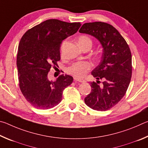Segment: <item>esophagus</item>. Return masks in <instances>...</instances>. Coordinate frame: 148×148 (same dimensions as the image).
<instances>
[{
	"label": "esophagus",
	"instance_id": "1",
	"mask_svg": "<svg viewBox=\"0 0 148 148\" xmlns=\"http://www.w3.org/2000/svg\"><path fill=\"white\" fill-rule=\"evenodd\" d=\"M74 79L75 81H77V82H81V83H84V82H86L84 79H79V78H77V77H74Z\"/></svg>",
	"mask_w": 148,
	"mask_h": 148
}]
</instances>
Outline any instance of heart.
Listing matches in <instances>:
<instances>
[{
	"mask_svg": "<svg viewBox=\"0 0 148 148\" xmlns=\"http://www.w3.org/2000/svg\"><path fill=\"white\" fill-rule=\"evenodd\" d=\"M78 44H87L92 46V41L88 36H82L78 39ZM91 69V64L88 61H78L72 64L67 69L68 73L77 77H82Z\"/></svg>",
	"mask_w": 148,
	"mask_h": 148,
	"instance_id": "heart-1",
	"label": "heart"
}]
</instances>
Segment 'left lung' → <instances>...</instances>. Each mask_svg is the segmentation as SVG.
Wrapping results in <instances>:
<instances>
[{
	"instance_id": "1",
	"label": "left lung",
	"mask_w": 148,
	"mask_h": 148,
	"mask_svg": "<svg viewBox=\"0 0 148 148\" xmlns=\"http://www.w3.org/2000/svg\"><path fill=\"white\" fill-rule=\"evenodd\" d=\"M79 32L95 37L103 48L101 62L91 72L97 82L91 83V91L84 101L92 109L106 111L118 103L128 89L132 76L131 50L118 31L108 23H86ZM99 79L103 80L102 86Z\"/></svg>"
}]
</instances>
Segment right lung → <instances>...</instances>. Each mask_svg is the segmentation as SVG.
<instances>
[{
	"mask_svg": "<svg viewBox=\"0 0 148 148\" xmlns=\"http://www.w3.org/2000/svg\"><path fill=\"white\" fill-rule=\"evenodd\" d=\"M80 23L47 19L27 31L20 40L17 56L19 87L30 104L38 109H49L60 103L63 90L73 82L62 74L48 79L52 66L61 59V42L78 31Z\"/></svg>",
	"mask_w": 148,
	"mask_h": 148,
	"instance_id": "obj_1",
	"label": "right lung"
}]
</instances>
